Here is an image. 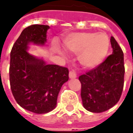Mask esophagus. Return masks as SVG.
<instances>
[{"label": "esophagus", "mask_w": 133, "mask_h": 133, "mask_svg": "<svg viewBox=\"0 0 133 133\" xmlns=\"http://www.w3.org/2000/svg\"><path fill=\"white\" fill-rule=\"evenodd\" d=\"M69 77L70 79H73V78H77V75L76 73L73 72V71H72V72H69Z\"/></svg>", "instance_id": "obj_1"}]
</instances>
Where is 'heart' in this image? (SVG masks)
Returning <instances> with one entry per match:
<instances>
[{
	"label": "heart",
	"instance_id": "heart-1",
	"mask_svg": "<svg viewBox=\"0 0 133 133\" xmlns=\"http://www.w3.org/2000/svg\"><path fill=\"white\" fill-rule=\"evenodd\" d=\"M109 37L104 33L76 32L69 35L64 39L65 50L71 54L78 55L81 65L85 69H94L106 58L110 49ZM54 49L60 55L65 53L58 46Z\"/></svg>",
	"mask_w": 133,
	"mask_h": 133
}]
</instances>
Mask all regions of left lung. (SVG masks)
Masks as SVG:
<instances>
[{
	"instance_id": "8db88e82",
	"label": "left lung",
	"mask_w": 133,
	"mask_h": 133,
	"mask_svg": "<svg viewBox=\"0 0 133 133\" xmlns=\"http://www.w3.org/2000/svg\"><path fill=\"white\" fill-rule=\"evenodd\" d=\"M112 53L95 69L79 77L81 99L85 109L102 112L119 101L124 87V53L113 37L110 38Z\"/></svg>"
}]
</instances>
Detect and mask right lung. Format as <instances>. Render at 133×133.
Listing matches in <instances>:
<instances>
[{"label": "right lung", "instance_id": "1", "mask_svg": "<svg viewBox=\"0 0 133 133\" xmlns=\"http://www.w3.org/2000/svg\"><path fill=\"white\" fill-rule=\"evenodd\" d=\"M47 25L24 29L10 53L9 81L13 96L25 110L38 114L53 110L62 85L69 80V70L29 52V45L46 43Z\"/></svg>", "mask_w": 133, "mask_h": 133}]
</instances>
